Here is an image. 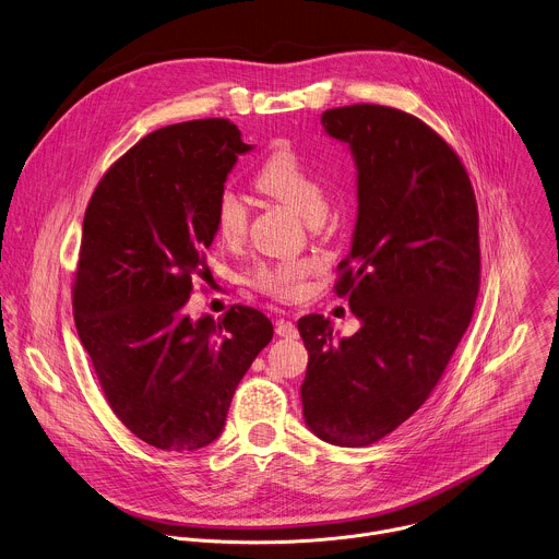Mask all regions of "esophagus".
I'll list each match as a JSON object with an SVG mask.
<instances>
[{"label":"esophagus","instance_id":"1","mask_svg":"<svg viewBox=\"0 0 559 559\" xmlns=\"http://www.w3.org/2000/svg\"><path fill=\"white\" fill-rule=\"evenodd\" d=\"M274 331H276V335H281V337H296L298 335V329H296V324L294 322H289V320H276V324H274Z\"/></svg>","mask_w":559,"mask_h":559}]
</instances>
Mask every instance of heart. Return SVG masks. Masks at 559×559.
<instances>
[{
  "mask_svg": "<svg viewBox=\"0 0 559 559\" xmlns=\"http://www.w3.org/2000/svg\"><path fill=\"white\" fill-rule=\"evenodd\" d=\"M259 189L294 211L309 224L326 215V191L313 170L292 148H278L265 157L257 173ZM215 230L224 243H239L250 224V209L241 193L230 186L219 191L213 209ZM307 267L302 263H278L261 267L257 274V287L278 300H292L302 294Z\"/></svg>",
  "mask_w": 559,
  "mask_h": 559,
  "instance_id": "obj_1",
  "label": "heart"
}]
</instances>
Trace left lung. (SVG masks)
Here are the masks:
<instances>
[{
    "label": "left lung",
    "instance_id": "obj_1",
    "mask_svg": "<svg viewBox=\"0 0 559 559\" xmlns=\"http://www.w3.org/2000/svg\"><path fill=\"white\" fill-rule=\"evenodd\" d=\"M320 122L357 170V222L335 292L359 329L337 337L329 318L298 320L309 350L302 417L318 439L364 448L424 406L469 326L478 209L459 155L419 118L350 105Z\"/></svg>",
    "mask_w": 559,
    "mask_h": 559
}]
</instances>
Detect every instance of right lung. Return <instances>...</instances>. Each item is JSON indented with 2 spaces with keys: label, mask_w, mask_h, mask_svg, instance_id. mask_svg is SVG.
I'll use <instances>...</instances> for the list:
<instances>
[{
  "label": "right lung",
  "mask_w": 559,
  "mask_h": 559,
  "mask_svg": "<svg viewBox=\"0 0 559 559\" xmlns=\"http://www.w3.org/2000/svg\"><path fill=\"white\" fill-rule=\"evenodd\" d=\"M252 148L224 118L157 129L105 173L85 211L76 331L116 417L157 450L213 443L274 335L252 307L235 305L219 320L183 311L193 278L209 272L215 200Z\"/></svg>",
  "instance_id": "obj_1"
}]
</instances>
